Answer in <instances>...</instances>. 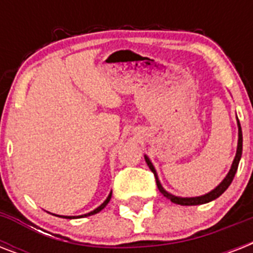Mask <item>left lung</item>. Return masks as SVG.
I'll use <instances>...</instances> for the list:
<instances>
[{
  "label": "left lung",
  "mask_w": 253,
  "mask_h": 253,
  "mask_svg": "<svg viewBox=\"0 0 253 253\" xmlns=\"http://www.w3.org/2000/svg\"><path fill=\"white\" fill-rule=\"evenodd\" d=\"M238 127H239V140H238V150H236V156L234 159V163H232L231 169H230V172L226 176L222 182H220L218 186H216L214 190H211L210 193L208 194H205V196H201V197H192V198H181V197H176V196H172V194H169L168 192L164 190V188L160 184V181L158 178V174H156V170H155L154 166H152V163L150 162V159L144 158L146 159V163L148 164L150 169L154 172L155 174V178H156V185H158L159 190L162 193L163 196L167 197L168 200H170L173 204H177V205H182V206H194V205H202V204H208L210 201L215 200L218 198L219 196H222V193H224V190L230 186V184L234 180V177H235V173L238 170V166H239V162H240V158H242V150H243V135H242V127H240V122L238 121Z\"/></svg>",
  "instance_id": "obj_1"
}]
</instances>
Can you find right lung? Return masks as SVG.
Returning a JSON list of instances; mask_svg holds the SVG:
<instances>
[{
  "label": "right lung",
  "mask_w": 253,
  "mask_h": 253,
  "mask_svg": "<svg viewBox=\"0 0 253 253\" xmlns=\"http://www.w3.org/2000/svg\"><path fill=\"white\" fill-rule=\"evenodd\" d=\"M110 198H111V193H110V194H109V197H107V198H106V201H105V202H103V204L101 205L99 208H97V209H95V210H93V211L87 212V214H84V215H80V216H89V215H93V214H97V212H99V211H101V210H102L103 208H105V206H106L107 204H109V201H110ZM59 216H60V215H59ZM61 218H68V219H72V218H79V216H63V215H61Z\"/></svg>",
  "instance_id": "obj_1"
}]
</instances>
